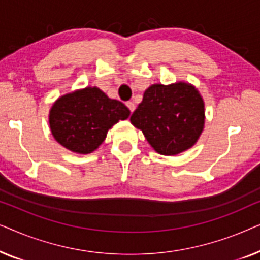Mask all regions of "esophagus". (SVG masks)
Here are the masks:
<instances>
[{"label":"esophagus","mask_w":260,"mask_h":260,"mask_svg":"<svg viewBox=\"0 0 260 260\" xmlns=\"http://www.w3.org/2000/svg\"><path fill=\"white\" fill-rule=\"evenodd\" d=\"M126 106H127V108H129V110H130L131 112H134L135 109H136V105H135V103H133V102H127L126 103Z\"/></svg>","instance_id":"obj_1"}]
</instances>
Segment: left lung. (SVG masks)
I'll use <instances>...</instances> for the list:
<instances>
[{"instance_id": "obj_1", "label": "left lung", "mask_w": 260, "mask_h": 260, "mask_svg": "<svg viewBox=\"0 0 260 260\" xmlns=\"http://www.w3.org/2000/svg\"><path fill=\"white\" fill-rule=\"evenodd\" d=\"M130 122L142 130L156 152L174 156L197 143L205 126V103L189 83L152 84Z\"/></svg>"}]
</instances>
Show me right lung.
Segmentation results:
<instances>
[{
	"mask_svg": "<svg viewBox=\"0 0 260 260\" xmlns=\"http://www.w3.org/2000/svg\"><path fill=\"white\" fill-rule=\"evenodd\" d=\"M130 110L97 86H87L59 97L49 110L48 122L54 140L76 154H91L106 134Z\"/></svg>",
	"mask_w": 260,
	"mask_h": 260,
	"instance_id": "right-lung-1",
	"label": "right lung"
}]
</instances>
